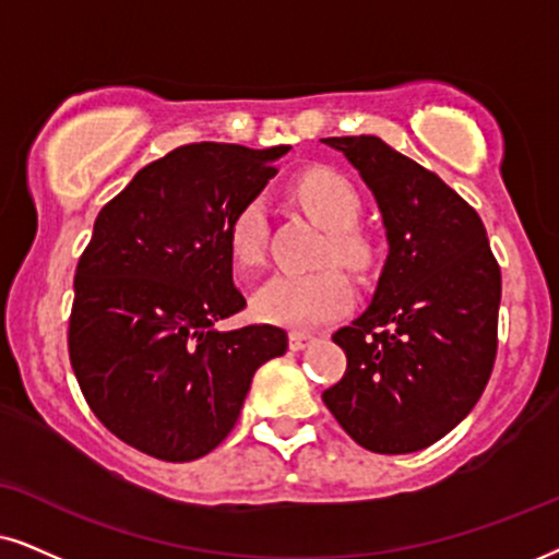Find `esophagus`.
Instances as JSON below:
<instances>
[{"label":"esophagus","mask_w":559,"mask_h":559,"mask_svg":"<svg viewBox=\"0 0 559 559\" xmlns=\"http://www.w3.org/2000/svg\"><path fill=\"white\" fill-rule=\"evenodd\" d=\"M312 343H314L312 332L294 330L292 335H288V345H292V350H304V348H309V345H312Z\"/></svg>","instance_id":"esophagus-1"}]
</instances>
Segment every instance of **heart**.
I'll use <instances>...</instances> for the list:
<instances>
[{
  "label": "heart",
  "mask_w": 559,
  "mask_h": 559,
  "mask_svg": "<svg viewBox=\"0 0 559 559\" xmlns=\"http://www.w3.org/2000/svg\"><path fill=\"white\" fill-rule=\"evenodd\" d=\"M296 198L324 229H330L328 255L350 267H366L371 245L353 224L361 214V198L345 175L330 167H314L296 180ZM229 250L237 265L258 267L265 260V206L250 198L229 222ZM353 301L350 278L341 267H322L317 273H278L255 296L258 314L267 322L288 328H312L335 320Z\"/></svg>",
  "instance_id": "obj_1"
}]
</instances>
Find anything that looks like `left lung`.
I'll return each instance as SVG.
<instances>
[{
	"instance_id": "obj_1",
	"label": "left lung",
	"mask_w": 559,
	"mask_h": 559,
	"mask_svg": "<svg viewBox=\"0 0 559 559\" xmlns=\"http://www.w3.org/2000/svg\"><path fill=\"white\" fill-rule=\"evenodd\" d=\"M322 141L361 173L390 242L366 312L332 332L348 366L322 400L358 447L409 454L456 428L485 392L500 265L483 218L436 173L377 136Z\"/></svg>"
}]
</instances>
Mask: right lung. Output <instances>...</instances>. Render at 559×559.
<instances>
[{"label": "right lung", "mask_w": 559, "mask_h": 559, "mask_svg": "<svg viewBox=\"0 0 559 559\" xmlns=\"http://www.w3.org/2000/svg\"><path fill=\"white\" fill-rule=\"evenodd\" d=\"M286 152L178 146L105 203L76 263L69 361L80 390L112 436L162 462L214 451L255 371L288 348L275 324L216 330L247 307L229 222Z\"/></svg>", "instance_id": "obj_1"}]
</instances>
